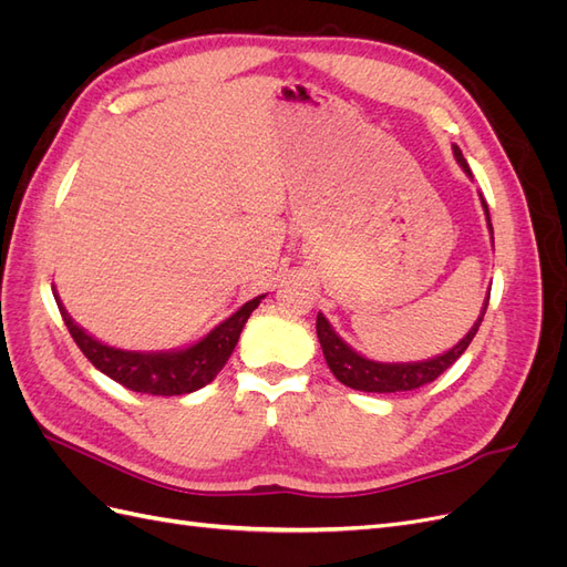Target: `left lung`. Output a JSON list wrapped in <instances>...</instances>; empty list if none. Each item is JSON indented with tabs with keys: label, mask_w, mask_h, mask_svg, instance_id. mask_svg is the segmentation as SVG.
<instances>
[{
	"label": "left lung",
	"mask_w": 567,
	"mask_h": 567,
	"mask_svg": "<svg viewBox=\"0 0 567 567\" xmlns=\"http://www.w3.org/2000/svg\"><path fill=\"white\" fill-rule=\"evenodd\" d=\"M454 158L463 167V173L471 177V167H468L466 158H463V153H461L458 146H454ZM480 200H483V208H485V215H487V227H489V234H492L487 203H485L483 196H480ZM492 244H494V236H492ZM487 302H489V293L483 302L480 317L471 326V331L463 336L454 348H450L447 352H442L437 357L423 359V362H373V359L352 350L348 342L333 331V326L321 312L317 315V336H319V342H321L326 364H329V369L333 371V375L342 385H348L352 390H362V392L416 390L425 383H433L440 373L447 371L456 362V359L463 352H466V348L471 346V340L475 338V333L480 329V323H483V317L487 312Z\"/></svg>",
	"instance_id": "8db88e82"
}]
</instances>
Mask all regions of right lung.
Here are the masks:
<instances>
[{
  "mask_svg": "<svg viewBox=\"0 0 567 567\" xmlns=\"http://www.w3.org/2000/svg\"><path fill=\"white\" fill-rule=\"evenodd\" d=\"M54 298L78 348L101 373H106L109 379L125 385L127 390L158 394V398H173V394L200 390L215 379L231 357L248 317L265 296L248 300L241 310L217 323L208 336H203L194 346L167 352H134L111 348L106 342L90 336L82 326H78L71 315H68L61 298L56 293Z\"/></svg>",
  "mask_w": 567,
  "mask_h": 567,
  "instance_id": "right-lung-1",
  "label": "right lung"
}]
</instances>
